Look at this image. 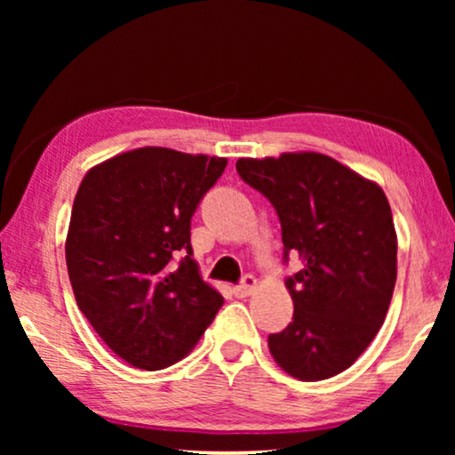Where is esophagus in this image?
Returning a JSON list of instances; mask_svg holds the SVG:
<instances>
[{"instance_id": "obj_1", "label": "esophagus", "mask_w": 455, "mask_h": 455, "mask_svg": "<svg viewBox=\"0 0 455 455\" xmlns=\"http://www.w3.org/2000/svg\"><path fill=\"white\" fill-rule=\"evenodd\" d=\"M257 277H252V275H246L244 279H242V283L240 285H235L234 288V294L238 296V298H246V296H251L254 290H257Z\"/></svg>"}]
</instances>
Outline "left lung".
Segmentation results:
<instances>
[{
	"label": "left lung",
	"mask_w": 455,
	"mask_h": 455,
	"mask_svg": "<svg viewBox=\"0 0 455 455\" xmlns=\"http://www.w3.org/2000/svg\"><path fill=\"white\" fill-rule=\"evenodd\" d=\"M240 178L269 198L285 257L304 269L285 282L294 316L269 335V352L300 381L356 363L387 315L397 277L394 215L381 186L323 153L242 157Z\"/></svg>",
	"instance_id": "8db88e82"
}]
</instances>
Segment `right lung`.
Masks as SVG:
<instances>
[{"mask_svg":"<svg viewBox=\"0 0 455 455\" xmlns=\"http://www.w3.org/2000/svg\"><path fill=\"white\" fill-rule=\"evenodd\" d=\"M226 165V157L140 147L91 167L78 186L66 235L74 298L136 369L188 356L221 308L223 296L190 257V220Z\"/></svg>","mask_w":455,"mask_h":455,"instance_id":"right-lung-1","label":"right lung"}]
</instances>
